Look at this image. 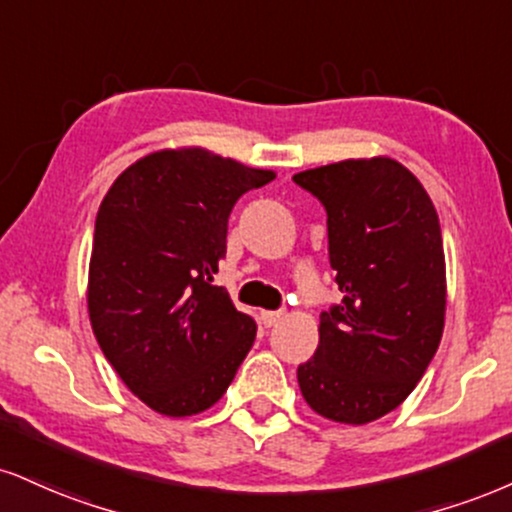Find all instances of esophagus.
<instances>
[{
	"label": "esophagus",
	"instance_id": "1",
	"mask_svg": "<svg viewBox=\"0 0 512 512\" xmlns=\"http://www.w3.org/2000/svg\"><path fill=\"white\" fill-rule=\"evenodd\" d=\"M281 317H283V315H281L279 310H276V312H274V310H264V312H262V324H264V326H274L276 322H279Z\"/></svg>",
	"mask_w": 512,
	"mask_h": 512
}]
</instances>
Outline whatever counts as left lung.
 Returning a JSON list of instances; mask_svg holds the SVG:
<instances>
[{
    "instance_id": "left-lung-1",
    "label": "left lung",
    "mask_w": 512,
    "mask_h": 512,
    "mask_svg": "<svg viewBox=\"0 0 512 512\" xmlns=\"http://www.w3.org/2000/svg\"><path fill=\"white\" fill-rule=\"evenodd\" d=\"M326 212L343 300L319 315L300 391L326 420L367 424L396 410L427 372L446 315L439 214L389 157L346 159L293 176Z\"/></svg>"
}]
</instances>
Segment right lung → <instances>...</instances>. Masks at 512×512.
I'll use <instances>...</instances> for the list:
<instances>
[{
  "label": "right lung",
  "mask_w": 512,
  "mask_h": 512,
  "mask_svg": "<svg viewBox=\"0 0 512 512\" xmlns=\"http://www.w3.org/2000/svg\"><path fill=\"white\" fill-rule=\"evenodd\" d=\"M274 171L190 147L147 155L104 195L92 238L88 310L104 357L166 417L212 408L257 324L214 286L238 197Z\"/></svg>",
  "instance_id": "1"
}]
</instances>
